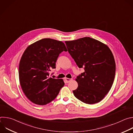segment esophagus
Here are the masks:
<instances>
[{
    "label": "esophagus",
    "instance_id": "esophagus-1",
    "mask_svg": "<svg viewBox=\"0 0 133 133\" xmlns=\"http://www.w3.org/2000/svg\"><path fill=\"white\" fill-rule=\"evenodd\" d=\"M65 81H66V82H67V83H69V82H70V81H72V78H65Z\"/></svg>",
    "mask_w": 133,
    "mask_h": 133
}]
</instances>
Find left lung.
<instances>
[{
    "label": "left lung",
    "instance_id": "left-lung-1",
    "mask_svg": "<svg viewBox=\"0 0 133 133\" xmlns=\"http://www.w3.org/2000/svg\"><path fill=\"white\" fill-rule=\"evenodd\" d=\"M65 43L78 67L85 70L76 79L78 86L72 91L74 96L88 104L99 102L114 81L116 65L111 51L106 45L88 37Z\"/></svg>",
    "mask_w": 133,
    "mask_h": 133
}]
</instances>
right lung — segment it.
Instances as JSON below:
<instances>
[{"mask_svg":"<svg viewBox=\"0 0 133 133\" xmlns=\"http://www.w3.org/2000/svg\"><path fill=\"white\" fill-rule=\"evenodd\" d=\"M63 51L67 50L62 42L44 38L29 45L23 53L19 65V82L26 96L34 104L51 102L64 86L62 79L49 77Z\"/></svg>","mask_w":133,"mask_h":133,"instance_id":"obj_1","label":"right lung"}]
</instances>
